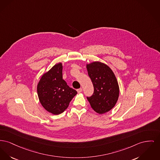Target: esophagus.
I'll return each mask as SVG.
<instances>
[{
    "label": "esophagus",
    "instance_id": "esophagus-1",
    "mask_svg": "<svg viewBox=\"0 0 160 160\" xmlns=\"http://www.w3.org/2000/svg\"><path fill=\"white\" fill-rule=\"evenodd\" d=\"M77 91L78 93H80V92H82V88H80V89H78Z\"/></svg>",
    "mask_w": 160,
    "mask_h": 160
}]
</instances>
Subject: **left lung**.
Returning a JSON list of instances; mask_svg holds the SVG:
<instances>
[{
    "label": "left lung",
    "instance_id": "1",
    "mask_svg": "<svg viewBox=\"0 0 160 160\" xmlns=\"http://www.w3.org/2000/svg\"><path fill=\"white\" fill-rule=\"evenodd\" d=\"M86 68L94 88L92 95L87 99L96 112H108L118 99L119 86L116 77L109 66L100 62L87 64Z\"/></svg>",
    "mask_w": 160,
    "mask_h": 160
}]
</instances>
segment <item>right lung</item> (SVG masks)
I'll return each mask as SVG.
<instances>
[{
  "label": "right lung",
  "mask_w": 160,
  "mask_h": 160,
  "mask_svg": "<svg viewBox=\"0 0 160 160\" xmlns=\"http://www.w3.org/2000/svg\"><path fill=\"white\" fill-rule=\"evenodd\" d=\"M62 63L56 64L43 74L38 85V97L42 106L54 115L63 112L77 94L63 79Z\"/></svg>",
  "instance_id": "obj_1"
}]
</instances>
